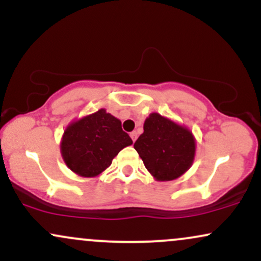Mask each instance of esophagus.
<instances>
[{
  "mask_svg": "<svg viewBox=\"0 0 261 261\" xmlns=\"http://www.w3.org/2000/svg\"><path fill=\"white\" fill-rule=\"evenodd\" d=\"M130 136H131V139H133L134 142L137 140V133H136V131H133V133L130 134Z\"/></svg>",
  "mask_w": 261,
  "mask_h": 261,
  "instance_id": "1",
  "label": "esophagus"
}]
</instances>
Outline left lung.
Masks as SVG:
<instances>
[{
	"label": "left lung",
	"mask_w": 261,
	"mask_h": 261,
	"mask_svg": "<svg viewBox=\"0 0 261 261\" xmlns=\"http://www.w3.org/2000/svg\"><path fill=\"white\" fill-rule=\"evenodd\" d=\"M146 169L155 180H174L190 168L195 157V139L190 130L152 113L143 134L134 145Z\"/></svg>",
	"instance_id": "8db88e82"
}]
</instances>
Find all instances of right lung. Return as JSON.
Returning <instances> with one entry per match:
<instances>
[{
  "label": "right lung",
  "instance_id": "right-lung-1",
  "mask_svg": "<svg viewBox=\"0 0 261 261\" xmlns=\"http://www.w3.org/2000/svg\"><path fill=\"white\" fill-rule=\"evenodd\" d=\"M130 145L133 140L121 128V121L99 109L66 127L60 149L68 168L92 178L104 172L114 157Z\"/></svg>",
  "mask_w": 261,
  "mask_h": 261
}]
</instances>
